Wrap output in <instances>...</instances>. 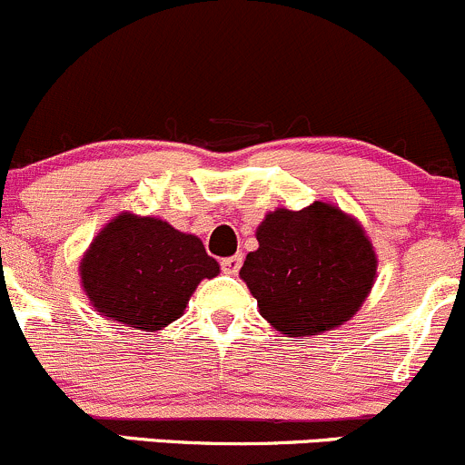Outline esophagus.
I'll use <instances>...</instances> for the list:
<instances>
[{
  "label": "esophagus",
  "mask_w": 465,
  "mask_h": 465,
  "mask_svg": "<svg viewBox=\"0 0 465 465\" xmlns=\"http://www.w3.org/2000/svg\"><path fill=\"white\" fill-rule=\"evenodd\" d=\"M241 265H242V254L227 256V259L220 261V267H223V272H227V274H236V272L241 270Z\"/></svg>",
  "instance_id": "1"
}]
</instances>
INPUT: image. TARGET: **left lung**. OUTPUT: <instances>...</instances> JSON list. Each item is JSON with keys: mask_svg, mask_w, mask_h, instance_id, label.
<instances>
[{"mask_svg": "<svg viewBox=\"0 0 465 465\" xmlns=\"http://www.w3.org/2000/svg\"><path fill=\"white\" fill-rule=\"evenodd\" d=\"M241 276L261 315L288 337L351 320L376 279V254L353 218L331 204L267 213Z\"/></svg>", "mask_w": 465, "mask_h": 465, "instance_id": "1", "label": "left lung"}]
</instances>
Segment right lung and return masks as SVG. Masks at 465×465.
Segmentation results:
<instances>
[{
    "label": "right lung",
    "instance_id": "1",
    "mask_svg": "<svg viewBox=\"0 0 465 465\" xmlns=\"http://www.w3.org/2000/svg\"><path fill=\"white\" fill-rule=\"evenodd\" d=\"M218 272L200 238L133 213L112 220L81 262L94 308L134 331H159L180 320L200 281Z\"/></svg>",
    "mask_w": 465,
    "mask_h": 465
}]
</instances>
